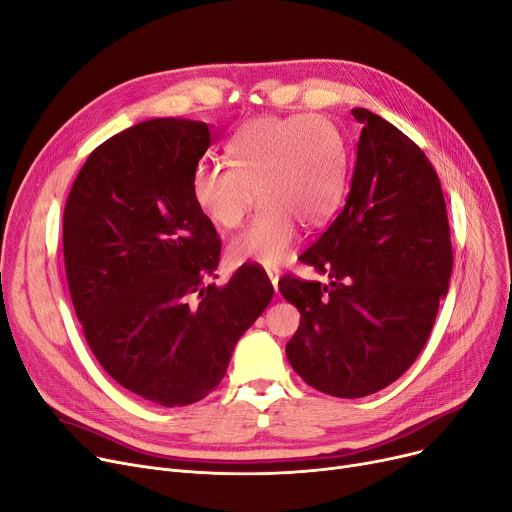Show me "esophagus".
<instances>
[{"mask_svg": "<svg viewBox=\"0 0 512 512\" xmlns=\"http://www.w3.org/2000/svg\"><path fill=\"white\" fill-rule=\"evenodd\" d=\"M267 276H270V282H272L274 290L278 292V280H280V274H278V270H267Z\"/></svg>", "mask_w": 512, "mask_h": 512, "instance_id": "esophagus-1", "label": "esophagus"}]
</instances>
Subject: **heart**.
I'll use <instances>...</instances> for the list:
<instances>
[{"instance_id":"obj_1","label":"heart","mask_w":512,"mask_h":512,"mask_svg":"<svg viewBox=\"0 0 512 512\" xmlns=\"http://www.w3.org/2000/svg\"><path fill=\"white\" fill-rule=\"evenodd\" d=\"M228 166L199 164L193 201L220 230H234L263 203L228 245L234 263L280 265L297 240V222L324 224L346 186V151L338 130L311 114L261 116L242 124L226 145Z\"/></svg>"}]
</instances>
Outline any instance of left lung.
<instances>
[{
    "label": "left lung",
    "mask_w": 512,
    "mask_h": 512,
    "mask_svg": "<svg viewBox=\"0 0 512 512\" xmlns=\"http://www.w3.org/2000/svg\"><path fill=\"white\" fill-rule=\"evenodd\" d=\"M351 193L301 261L330 284L284 276L301 311L286 357L315 390L361 398L419 357L448 292L452 245L440 178L396 126L363 107Z\"/></svg>",
    "instance_id": "obj_1"
}]
</instances>
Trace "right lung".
Instances as JSON below:
<instances>
[{
  "mask_svg": "<svg viewBox=\"0 0 512 512\" xmlns=\"http://www.w3.org/2000/svg\"><path fill=\"white\" fill-rule=\"evenodd\" d=\"M211 139L197 120L130 126L87 157L64 209L66 278L91 351L122 388L161 407L218 386L274 297L259 265L205 284L220 238L191 178Z\"/></svg>",
  "mask_w": 512,
  "mask_h": 512,
  "instance_id": "1",
  "label": "right lung"
}]
</instances>
